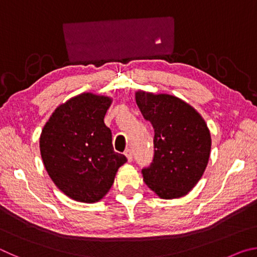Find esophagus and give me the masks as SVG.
<instances>
[{
    "label": "esophagus",
    "instance_id": "obj_1",
    "mask_svg": "<svg viewBox=\"0 0 257 257\" xmlns=\"http://www.w3.org/2000/svg\"><path fill=\"white\" fill-rule=\"evenodd\" d=\"M124 155L127 156V160H128V162H132L133 161V152H132V150H125V152H124Z\"/></svg>",
    "mask_w": 257,
    "mask_h": 257
}]
</instances>
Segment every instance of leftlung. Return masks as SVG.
<instances>
[{"mask_svg":"<svg viewBox=\"0 0 257 257\" xmlns=\"http://www.w3.org/2000/svg\"><path fill=\"white\" fill-rule=\"evenodd\" d=\"M142 114L154 128V159L142 170L159 197L185 196L201 179L210 159L211 134L205 120L182 99L169 94L136 92Z\"/></svg>","mask_w":257,"mask_h":257,"instance_id":"8db88e82","label":"left lung"}]
</instances>
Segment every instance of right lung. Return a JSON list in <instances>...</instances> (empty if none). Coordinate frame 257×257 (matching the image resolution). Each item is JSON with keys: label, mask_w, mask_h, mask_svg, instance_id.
<instances>
[{"label": "right lung", "mask_w": 257, "mask_h": 257, "mask_svg": "<svg viewBox=\"0 0 257 257\" xmlns=\"http://www.w3.org/2000/svg\"><path fill=\"white\" fill-rule=\"evenodd\" d=\"M112 98L82 93L61 104L42 130L40 150L52 181L73 201L95 203L114 182L127 162L114 152L104 116Z\"/></svg>", "instance_id": "obj_1"}]
</instances>
